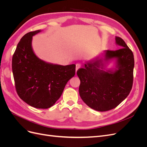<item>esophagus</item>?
Instances as JSON below:
<instances>
[{
  "label": "esophagus",
  "mask_w": 147,
  "mask_h": 147,
  "mask_svg": "<svg viewBox=\"0 0 147 147\" xmlns=\"http://www.w3.org/2000/svg\"><path fill=\"white\" fill-rule=\"evenodd\" d=\"M81 67V65L80 64H76V72H77V71Z\"/></svg>",
  "instance_id": "34e87169"
}]
</instances>
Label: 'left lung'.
<instances>
[{"mask_svg": "<svg viewBox=\"0 0 147 147\" xmlns=\"http://www.w3.org/2000/svg\"><path fill=\"white\" fill-rule=\"evenodd\" d=\"M121 48L105 51V60L117 59L115 71L105 70L99 57L86 63L77 70L80 80L79 93L90 108L99 112L115 109L129 94L133 84L134 58L132 51L123 40L115 38Z\"/></svg>", "mask_w": 147, "mask_h": 147, "instance_id": "obj_1", "label": "left lung"}]
</instances>
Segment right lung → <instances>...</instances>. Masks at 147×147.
Returning <instances> with one entry per match:
<instances>
[{
    "label": "right lung",
    "instance_id": "1",
    "mask_svg": "<svg viewBox=\"0 0 147 147\" xmlns=\"http://www.w3.org/2000/svg\"><path fill=\"white\" fill-rule=\"evenodd\" d=\"M32 31L21 38L12 57V71L18 95L28 105L48 109L55 104L65 84L75 74V65H61L40 59L32 48Z\"/></svg>",
    "mask_w": 147,
    "mask_h": 147
}]
</instances>
